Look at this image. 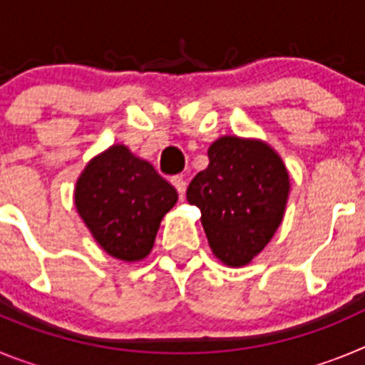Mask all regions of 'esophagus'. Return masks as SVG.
<instances>
[{
  "instance_id": "esophagus-1",
  "label": "esophagus",
  "mask_w": 365,
  "mask_h": 365,
  "mask_svg": "<svg viewBox=\"0 0 365 365\" xmlns=\"http://www.w3.org/2000/svg\"><path fill=\"white\" fill-rule=\"evenodd\" d=\"M172 185L175 186V190L179 192L180 197H185V192H186V180L182 177H172Z\"/></svg>"
}]
</instances>
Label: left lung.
I'll return each mask as SVG.
<instances>
[{"label": "left lung", "mask_w": 365, "mask_h": 365, "mask_svg": "<svg viewBox=\"0 0 365 365\" xmlns=\"http://www.w3.org/2000/svg\"><path fill=\"white\" fill-rule=\"evenodd\" d=\"M208 159L186 199L201 210L215 257L228 267L248 265L283 221L291 192L287 168L267 143L228 135L208 148Z\"/></svg>", "instance_id": "left-lung-1"}]
</instances>
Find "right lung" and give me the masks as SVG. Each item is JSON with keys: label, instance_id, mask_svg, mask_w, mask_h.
<instances>
[{"label": "right lung", "instance_id": "1", "mask_svg": "<svg viewBox=\"0 0 365 365\" xmlns=\"http://www.w3.org/2000/svg\"><path fill=\"white\" fill-rule=\"evenodd\" d=\"M175 202V188L124 144L89 160L74 188L76 210L95 241L122 261L151 252L160 221Z\"/></svg>", "mask_w": 365, "mask_h": 365}]
</instances>
